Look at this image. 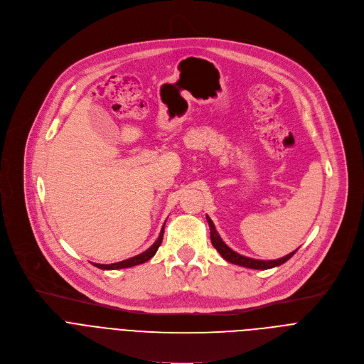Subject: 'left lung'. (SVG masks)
Wrapping results in <instances>:
<instances>
[{
    "instance_id": "obj_1",
    "label": "left lung",
    "mask_w": 364,
    "mask_h": 364,
    "mask_svg": "<svg viewBox=\"0 0 364 364\" xmlns=\"http://www.w3.org/2000/svg\"><path fill=\"white\" fill-rule=\"evenodd\" d=\"M207 219V223H209V228H210V240H212V245L216 247V250L222 255L223 259H226L228 262L230 264H235V265H240V267H245V268H250V269H271V268H275V267H279L282 264H285L289 257L294 256V252H291L289 255L284 256V257H279L277 259V261H259V259H252V257H247V256H242L239 255L237 252L232 250L223 240L222 237L219 236L216 228H215V223L212 222V219L209 216H205Z\"/></svg>"
}]
</instances>
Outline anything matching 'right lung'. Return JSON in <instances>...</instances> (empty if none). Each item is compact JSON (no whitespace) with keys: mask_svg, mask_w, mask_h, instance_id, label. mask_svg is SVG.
<instances>
[{"mask_svg":"<svg viewBox=\"0 0 364 364\" xmlns=\"http://www.w3.org/2000/svg\"><path fill=\"white\" fill-rule=\"evenodd\" d=\"M166 226V225H164ZM164 226L160 232V236L159 239L154 242V245L151 247H148L145 252L134 256V257H129V259H125V261H121V262H117V264H111V265H102V264H93L96 268L99 269H107V271H112V269H124V268H131V267H135V265H139V264H144L146 262L148 259H151L155 253H157L161 242H163V236H164Z\"/></svg>","mask_w":364,"mask_h":364,"instance_id":"add662e5","label":"right lung"}]
</instances>
